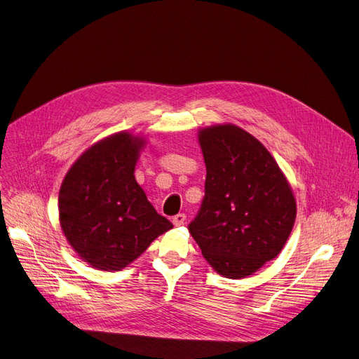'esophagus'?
I'll list each match as a JSON object with an SVG mask.
<instances>
[{
	"instance_id": "obj_1",
	"label": "esophagus",
	"mask_w": 359,
	"mask_h": 359,
	"mask_svg": "<svg viewBox=\"0 0 359 359\" xmlns=\"http://www.w3.org/2000/svg\"><path fill=\"white\" fill-rule=\"evenodd\" d=\"M184 221H186V215L183 212H180V214L173 217V224L176 225V227H179V225H183Z\"/></svg>"
}]
</instances>
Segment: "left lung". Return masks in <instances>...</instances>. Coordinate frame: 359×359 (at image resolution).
Masks as SVG:
<instances>
[{
    "instance_id": "left-lung-1",
    "label": "left lung",
    "mask_w": 359,
    "mask_h": 359,
    "mask_svg": "<svg viewBox=\"0 0 359 359\" xmlns=\"http://www.w3.org/2000/svg\"><path fill=\"white\" fill-rule=\"evenodd\" d=\"M205 196L189 224L203 257L222 276L240 279L272 260L294 227L291 187L269 151L236 125L199 132Z\"/></svg>"
}]
</instances>
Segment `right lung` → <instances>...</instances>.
Here are the masks:
<instances>
[{
    "mask_svg": "<svg viewBox=\"0 0 359 359\" xmlns=\"http://www.w3.org/2000/svg\"><path fill=\"white\" fill-rule=\"evenodd\" d=\"M142 144L128 132L111 135L88 148L62 182V231L93 268L121 271L173 227L135 180Z\"/></svg>",
    "mask_w": 359,
    "mask_h": 359,
    "instance_id": "add662e5",
    "label": "right lung"
}]
</instances>
